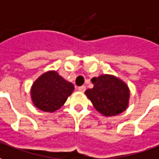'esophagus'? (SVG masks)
<instances>
[{"instance_id":"esophagus-1","label":"esophagus","mask_w":159,"mask_h":159,"mask_svg":"<svg viewBox=\"0 0 159 159\" xmlns=\"http://www.w3.org/2000/svg\"><path fill=\"white\" fill-rule=\"evenodd\" d=\"M78 89H79V91H80V92H82V93H83V92H85V91H86V86H80Z\"/></svg>"}]
</instances>
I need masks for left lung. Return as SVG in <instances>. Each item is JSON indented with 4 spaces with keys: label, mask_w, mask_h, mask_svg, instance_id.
<instances>
[{
    "label": "left lung",
    "mask_w": 159,
    "mask_h": 159,
    "mask_svg": "<svg viewBox=\"0 0 159 159\" xmlns=\"http://www.w3.org/2000/svg\"><path fill=\"white\" fill-rule=\"evenodd\" d=\"M93 88L86 91L93 107L106 116H114L124 111L128 106V86L111 75H100L92 80Z\"/></svg>",
    "instance_id": "8db88e82"
}]
</instances>
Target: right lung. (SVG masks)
Segmentation results:
<instances>
[{
  "mask_svg": "<svg viewBox=\"0 0 159 159\" xmlns=\"http://www.w3.org/2000/svg\"><path fill=\"white\" fill-rule=\"evenodd\" d=\"M73 89L72 83L52 71L44 73L34 83L31 89L32 99L34 106L40 110L54 111L63 106Z\"/></svg>",
  "mask_w": 159,
  "mask_h": 159,
  "instance_id": "right-lung-1",
  "label": "right lung"
}]
</instances>
